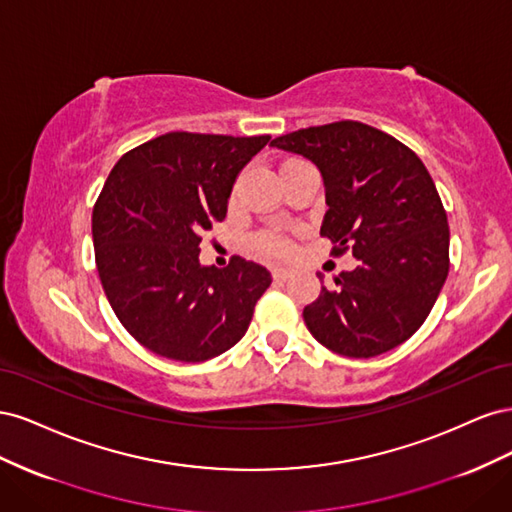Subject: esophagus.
<instances>
[{
    "mask_svg": "<svg viewBox=\"0 0 512 512\" xmlns=\"http://www.w3.org/2000/svg\"><path fill=\"white\" fill-rule=\"evenodd\" d=\"M273 277H275V280L284 282V280H288V277H290V269H286V267H277V269H273Z\"/></svg>",
    "mask_w": 512,
    "mask_h": 512,
    "instance_id": "34e87169",
    "label": "esophagus"
}]
</instances>
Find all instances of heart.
Segmentation results:
<instances>
[{
	"label": "heart",
	"mask_w": 512,
	"mask_h": 512,
	"mask_svg": "<svg viewBox=\"0 0 512 512\" xmlns=\"http://www.w3.org/2000/svg\"><path fill=\"white\" fill-rule=\"evenodd\" d=\"M256 247L265 254L282 256L288 252V239L280 235V232H262V235L256 239Z\"/></svg>",
	"instance_id": "heart-1"
}]
</instances>
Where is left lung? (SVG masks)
Returning a JSON list of instances; mask_svg holds the SVG:
<instances>
[{
	"label": "left lung",
	"instance_id": "left-lung-1",
	"mask_svg": "<svg viewBox=\"0 0 512 512\" xmlns=\"http://www.w3.org/2000/svg\"><path fill=\"white\" fill-rule=\"evenodd\" d=\"M314 162L327 213L320 235L354 271L303 309L318 342L352 359L404 344L429 316L448 275V222L436 183L416 153L359 121H335L271 143ZM322 280V275H318Z\"/></svg>",
	"mask_w": 512,
	"mask_h": 512
}]
</instances>
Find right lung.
<instances>
[{
  "mask_svg": "<svg viewBox=\"0 0 512 512\" xmlns=\"http://www.w3.org/2000/svg\"><path fill=\"white\" fill-rule=\"evenodd\" d=\"M271 136L168 132L128 151L91 218L100 282L115 316L147 350L183 363L235 346L271 286L258 262L200 265V235L222 222L243 166Z\"/></svg>",
  "mask_w": 512,
  "mask_h": 512,
  "instance_id": "add662e5",
  "label": "right lung"
}]
</instances>
